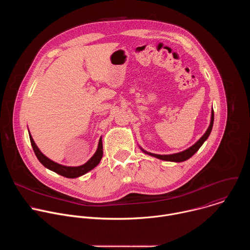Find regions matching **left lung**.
<instances>
[{
  "label": "left lung",
  "mask_w": 250,
  "mask_h": 250,
  "mask_svg": "<svg viewBox=\"0 0 250 250\" xmlns=\"http://www.w3.org/2000/svg\"><path fill=\"white\" fill-rule=\"evenodd\" d=\"M212 125H213V110L211 109V115H210V122H209V125L208 127V129L206 130V132L204 133V135L196 142L195 145H193L191 147H189L188 149L184 150V151H181V152H178V153H174V154H164V155H160V154H155V153H151V152H147L146 150H145L144 148H141L140 146V149L144 151L146 154H148L150 156H153V157H156L160 160H165V161H171V162H183L187 159H189L190 157H192L198 150L199 148L203 146L204 142L208 139V137L209 136V133L211 131V128H212Z\"/></svg>",
  "instance_id": "1"
}]
</instances>
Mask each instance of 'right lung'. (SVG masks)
<instances>
[{
  "label": "right lung",
  "mask_w": 250,
  "mask_h": 250,
  "mask_svg": "<svg viewBox=\"0 0 250 250\" xmlns=\"http://www.w3.org/2000/svg\"><path fill=\"white\" fill-rule=\"evenodd\" d=\"M29 134V139H30V144L31 146L33 148V151L37 155L38 159L40 160V162L46 167L47 169L61 175L64 176L66 178H77L80 177L84 174H86L87 172L91 171L92 169H94L101 161L102 157H103V142H102V137L99 140V145H98V148L95 152V154L83 165L80 166H65V165H61L57 162H54L53 160L49 159L48 157H46L38 147V146L35 145V142L30 134V132L28 131Z\"/></svg>",
  "instance_id": "add662e5"
}]
</instances>
